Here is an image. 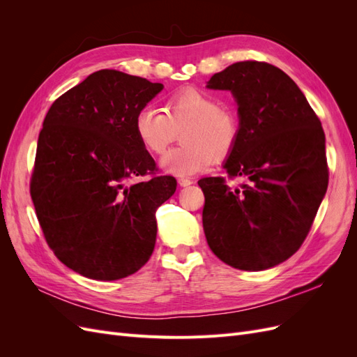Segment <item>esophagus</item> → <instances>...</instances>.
Instances as JSON below:
<instances>
[{
    "label": "esophagus",
    "mask_w": 357,
    "mask_h": 357,
    "mask_svg": "<svg viewBox=\"0 0 357 357\" xmlns=\"http://www.w3.org/2000/svg\"><path fill=\"white\" fill-rule=\"evenodd\" d=\"M177 181H178V185H180L181 188H186V186H190V185H192V180H190V178H186V177H180Z\"/></svg>",
    "instance_id": "obj_1"
}]
</instances>
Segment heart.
I'll return each mask as SVG.
<instances>
[{"label": "heart", "instance_id": "heart-1", "mask_svg": "<svg viewBox=\"0 0 357 357\" xmlns=\"http://www.w3.org/2000/svg\"><path fill=\"white\" fill-rule=\"evenodd\" d=\"M165 114L153 105L138 110L134 129L138 142L150 155L162 156L176 142L183 144L162 159L160 167L169 174L190 176L225 159L240 137V121L232 110L222 109L218 98L195 88L171 95Z\"/></svg>", "mask_w": 357, "mask_h": 357}]
</instances>
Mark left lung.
Listing matches in <instances>:
<instances>
[{
	"label": "left lung",
	"instance_id": "8db88e82",
	"mask_svg": "<svg viewBox=\"0 0 357 357\" xmlns=\"http://www.w3.org/2000/svg\"><path fill=\"white\" fill-rule=\"evenodd\" d=\"M207 88L238 102L240 137L225 169L247 181H198L205 238L225 264L262 271L296 253L314 222L329 181L325 132L296 83L268 62H235Z\"/></svg>",
	"mask_w": 357,
	"mask_h": 357
}]
</instances>
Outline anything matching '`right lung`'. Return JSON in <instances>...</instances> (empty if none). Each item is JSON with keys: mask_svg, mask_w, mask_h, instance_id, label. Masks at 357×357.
<instances>
[{"mask_svg": "<svg viewBox=\"0 0 357 357\" xmlns=\"http://www.w3.org/2000/svg\"><path fill=\"white\" fill-rule=\"evenodd\" d=\"M162 88L100 70L61 95L43 122L31 198L47 245L83 277H128L153 253L156 210L177 181L159 174L134 121Z\"/></svg>", "mask_w": 357, "mask_h": 357, "instance_id": "right-lung-1", "label": "right lung"}]
</instances>
